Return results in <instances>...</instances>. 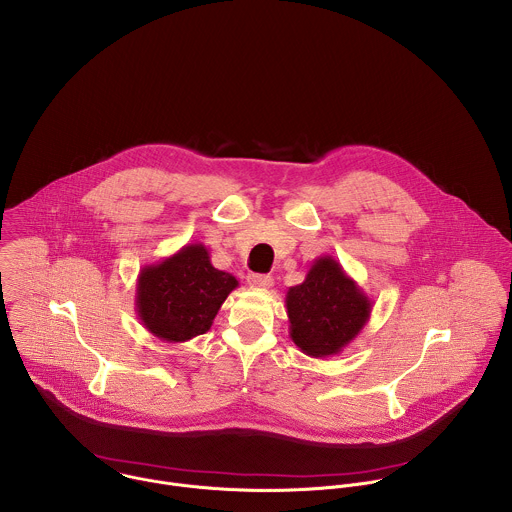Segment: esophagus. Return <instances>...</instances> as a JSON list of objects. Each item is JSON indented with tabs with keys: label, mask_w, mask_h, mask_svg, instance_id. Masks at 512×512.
<instances>
[{
	"label": "esophagus",
	"mask_w": 512,
	"mask_h": 512,
	"mask_svg": "<svg viewBox=\"0 0 512 512\" xmlns=\"http://www.w3.org/2000/svg\"><path fill=\"white\" fill-rule=\"evenodd\" d=\"M248 284L252 288H270L274 284V278L268 276V274H250Z\"/></svg>",
	"instance_id": "esophagus-1"
}]
</instances>
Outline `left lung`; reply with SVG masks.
<instances>
[{
  "label": "left lung",
  "mask_w": 512,
  "mask_h": 512,
  "mask_svg": "<svg viewBox=\"0 0 512 512\" xmlns=\"http://www.w3.org/2000/svg\"><path fill=\"white\" fill-rule=\"evenodd\" d=\"M286 312L292 342L312 358L340 354L366 326L372 300L338 260L320 256L302 284L288 288Z\"/></svg>",
  "instance_id": "left-lung-1"
}]
</instances>
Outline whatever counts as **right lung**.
I'll use <instances>...</instances> for the list:
<instances>
[{
	"mask_svg": "<svg viewBox=\"0 0 512 512\" xmlns=\"http://www.w3.org/2000/svg\"><path fill=\"white\" fill-rule=\"evenodd\" d=\"M238 280L212 266L204 244L148 264L138 274L136 312L144 328L164 342H188L210 330Z\"/></svg>",
	"mask_w": 512,
	"mask_h": 512,
	"instance_id": "1",
	"label": "right lung"
}]
</instances>
